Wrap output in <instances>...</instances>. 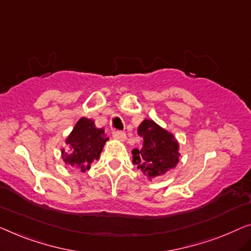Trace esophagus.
<instances>
[{
    "mask_svg": "<svg viewBox=\"0 0 251 251\" xmlns=\"http://www.w3.org/2000/svg\"><path fill=\"white\" fill-rule=\"evenodd\" d=\"M114 138L118 141H125L126 140V134L124 132H121V130H114L113 132Z\"/></svg>",
    "mask_w": 251,
    "mask_h": 251,
    "instance_id": "34e87169",
    "label": "esophagus"
}]
</instances>
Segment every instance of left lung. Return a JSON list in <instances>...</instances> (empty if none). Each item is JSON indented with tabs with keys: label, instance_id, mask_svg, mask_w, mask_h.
<instances>
[{
	"label": "left lung",
	"instance_id": "8db88e82",
	"mask_svg": "<svg viewBox=\"0 0 251 251\" xmlns=\"http://www.w3.org/2000/svg\"><path fill=\"white\" fill-rule=\"evenodd\" d=\"M142 137V148L132 151L133 163L148 178L167 174L179 161V143L174 134L168 132L151 119H144L137 128Z\"/></svg>",
	"mask_w": 251,
	"mask_h": 251
}]
</instances>
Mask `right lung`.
Here are the masks:
<instances>
[{"mask_svg": "<svg viewBox=\"0 0 251 251\" xmlns=\"http://www.w3.org/2000/svg\"><path fill=\"white\" fill-rule=\"evenodd\" d=\"M108 141L103 128H97L92 119L82 117L66 138L70 153L62 150V158L65 163L80 168L82 173L90 169L93 161L99 159L103 145Z\"/></svg>", "mask_w": 251, "mask_h": 251, "instance_id": "add662e5", "label": "right lung"}]
</instances>
